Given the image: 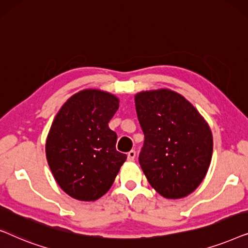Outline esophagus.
I'll return each mask as SVG.
<instances>
[{
  "label": "esophagus",
  "instance_id": "34e87169",
  "mask_svg": "<svg viewBox=\"0 0 248 248\" xmlns=\"http://www.w3.org/2000/svg\"><path fill=\"white\" fill-rule=\"evenodd\" d=\"M135 155H137V152H135L134 150H131V151L127 154V160H128V161H134Z\"/></svg>",
  "mask_w": 248,
  "mask_h": 248
}]
</instances>
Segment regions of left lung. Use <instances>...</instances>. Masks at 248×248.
Segmentation results:
<instances>
[{"label": "left lung", "instance_id": "8db88e82", "mask_svg": "<svg viewBox=\"0 0 248 248\" xmlns=\"http://www.w3.org/2000/svg\"><path fill=\"white\" fill-rule=\"evenodd\" d=\"M135 109L144 134L139 162L150 185L166 199L194 192L211 164L209 124L182 94L170 89L138 93Z\"/></svg>", "mask_w": 248, "mask_h": 248}]
</instances>
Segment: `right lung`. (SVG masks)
I'll list each match as a JSON object with an SVG mask.
<instances>
[{"label":"right lung","instance_id":"right-lung-1","mask_svg":"<svg viewBox=\"0 0 248 248\" xmlns=\"http://www.w3.org/2000/svg\"><path fill=\"white\" fill-rule=\"evenodd\" d=\"M120 107L115 94L84 89L71 96L54 118L46 159L61 188L79 201H96L111 187L126 155L116 150L108 123Z\"/></svg>","mask_w":248,"mask_h":248}]
</instances>
